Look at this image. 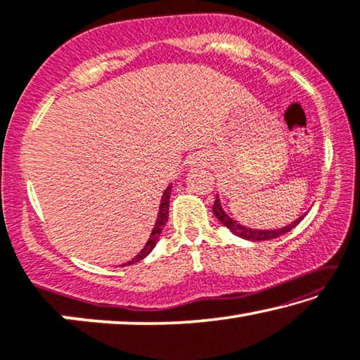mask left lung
Returning <instances> with one entry per match:
<instances>
[{
	"mask_svg": "<svg viewBox=\"0 0 360 360\" xmlns=\"http://www.w3.org/2000/svg\"><path fill=\"white\" fill-rule=\"evenodd\" d=\"M213 213L214 217L219 219V223L224 224V226H226L233 234L239 236V238L243 239L254 240V243H257V240H270V239L280 238V236L291 231L292 228H296L305 217V214H302V217H299L296 221H292L291 224H288V226L280 228V229H250V228L243 226V224H239L238 221H234L231 217H228L226 212L221 208V202H219L218 195H217V200L213 203Z\"/></svg>",
	"mask_w": 360,
	"mask_h": 360,
	"instance_id": "left-lung-1",
	"label": "left lung"
}]
</instances>
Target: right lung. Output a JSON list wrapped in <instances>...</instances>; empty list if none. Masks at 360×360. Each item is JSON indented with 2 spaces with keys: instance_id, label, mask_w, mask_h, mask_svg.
Returning <instances> with one entry per match:
<instances>
[{
  "instance_id": "add662e5",
  "label": "right lung",
  "mask_w": 360,
  "mask_h": 360,
  "mask_svg": "<svg viewBox=\"0 0 360 360\" xmlns=\"http://www.w3.org/2000/svg\"><path fill=\"white\" fill-rule=\"evenodd\" d=\"M171 187L173 186H168L166 187V191L163 192L162 195V203H160V212H158V217H157V223H155V226L152 229V234H150V238L147 240L146 248H143L139 254L134 257L132 260H129L127 264H124L122 266L126 265H132V264H137V262H141L142 259H146V257L150 254V252L153 250L155 245L158 243V238L160 234H162V229L168 221V213H169V195H171Z\"/></svg>"
}]
</instances>
